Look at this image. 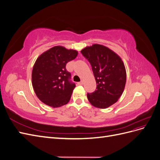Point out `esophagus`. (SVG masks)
I'll return each instance as SVG.
<instances>
[{"label": "esophagus", "mask_w": 160, "mask_h": 160, "mask_svg": "<svg viewBox=\"0 0 160 160\" xmlns=\"http://www.w3.org/2000/svg\"><path fill=\"white\" fill-rule=\"evenodd\" d=\"M77 84H78L79 85H83V81H81V82H79V83H77Z\"/></svg>", "instance_id": "obj_1"}]
</instances>
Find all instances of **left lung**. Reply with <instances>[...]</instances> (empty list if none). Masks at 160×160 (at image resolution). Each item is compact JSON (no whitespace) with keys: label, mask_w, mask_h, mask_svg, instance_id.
<instances>
[{"label":"left lung","mask_w":160,"mask_h":160,"mask_svg":"<svg viewBox=\"0 0 160 160\" xmlns=\"http://www.w3.org/2000/svg\"><path fill=\"white\" fill-rule=\"evenodd\" d=\"M81 52L89 61L98 84L97 90L88 93L89 101L99 109L110 107L122 96L126 83V70L122 58L99 44L86 47Z\"/></svg>","instance_id":"1"}]
</instances>
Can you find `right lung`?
I'll return each instance as SVG.
<instances>
[{
	"mask_svg": "<svg viewBox=\"0 0 160 160\" xmlns=\"http://www.w3.org/2000/svg\"><path fill=\"white\" fill-rule=\"evenodd\" d=\"M77 55L76 50L55 46L37 58L32 71V85L43 103L53 108L68 103L75 84L69 81L71 73L66 65Z\"/></svg>",
	"mask_w": 160,
	"mask_h": 160,
	"instance_id": "1",
	"label": "right lung"
}]
</instances>
